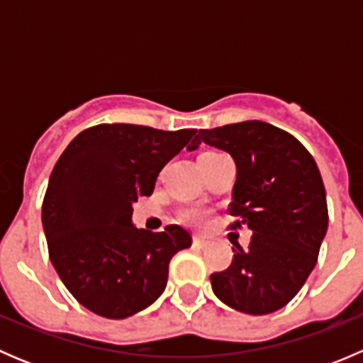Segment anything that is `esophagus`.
Listing matches in <instances>:
<instances>
[{
	"mask_svg": "<svg viewBox=\"0 0 363 363\" xmlns=\"http://www.w3.org/2000/svg\"><path fill=\"white\" fill-rule=\"evenodd\" d=\"M208 240L207 239H202V237H195L193 239V246L196 247V250H205V247H208Z\"/></svg>",
	"mask_w": 363,
	"mask_h": 363,
	"instance_id": "34e87169",
	"label": "esophagus"
}]
</instances>
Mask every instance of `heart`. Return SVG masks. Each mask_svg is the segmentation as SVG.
Instances as JSON below:
<instances>
[{
  "mask_svg": "<svg viewBox=\"0 0 363 363\" xmlns=\"http://www.w3.org/2000/svg\"><path fill=\"white\" fill-rule=\"evenodd\" d=\"M205 152H214V151H205ZM205 152H202V155H205ZM182 219H184V221H188L189 225L202 226L207 223L208 212L203 211V208H188V211L182 212Z\"/></svg>",
  "mask_w": 363,
  "mask_h": 363,
  "instance_id": "obj_1",
  "label": "heart"
}]
</instances>
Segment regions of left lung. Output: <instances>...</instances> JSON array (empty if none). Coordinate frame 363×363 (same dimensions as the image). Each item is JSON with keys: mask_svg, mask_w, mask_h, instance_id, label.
<instances>
[{"mask_svg": "<svg viewBox=\"0 0 363 363\" xmlns=\"http://www.w3.org/2000/svg\"><path fill=\"white\" fill-rule=\"evenodd\" d=\"M200 142L230 152L237 164L230 228L252 232L247 250L235 244L232 265L211 274L212 291L232 309L269 314L286 306L318 262L328 228L325 186L311 152L281 128L244 121L200 130Z\"/></svg>", "mask_w": 363, "mask_h": 363, "instance_id": "8db88e82", "label": "left lung"}]
</instances>
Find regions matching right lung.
<instances>
[{
    "instance_id": "add662e5",
    "label": "right lung",
    "mask_w": 363,
    "mask_h": 363,
    "mask_svg": "<svg viewBox=\"0 0 363 363\" xmlns=\"http://www.w3.org/2000/svg\"><path fill=\"white\" fill-rule=\"evenodd\" d=\"M195 133L96 124L54 164L42 203L49 258L69 294L98 316L123 320L151 306L167 286L172 256L191 246L179 225L135 228L131 203L151 195L161 168Z\"/></svg>"
}]
</instances>
